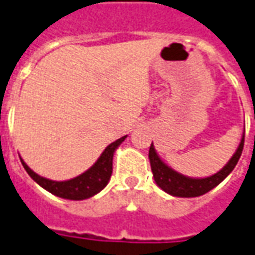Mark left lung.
<instances>
[{
    "mask_svg": "<svg viewBox=\"0 0 255 255\" xmlns=\"http://www.w3.org/2000/svg\"><path fill=\"white\" fill-rule=\"evenodd\" d=\"M243 146H245V133L243 138L241 140V144L236 150V153L232 155V158L230 162L217 173H214L213 176L205 177V179H191V177H186L177 173L173 169H171L169 166L165 165L161 158L157 155L154 150V146L151 143L149 150V158L150 165H151V172L154 176L155 183L158 184V187H161L165 192L175 195V197H199L203 195L208 191H210L212 188H214L217 184L224 180L225 177L230 175L232 169L235 168L238 161L241 158L242 151H243Z\"/></svg>",
    "mask_w": 255,
    "mask_h": 255,
    "instance_id": "8db88e82",
    "label": "left lung"
}]
</instances>
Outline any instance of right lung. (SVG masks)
Instances as JSON below:
<instances>
[{
  "label": "right lung",
  "instance_id": "add662e5",
  "mask_svg": "<svg viewBox=\"0 0 255 255\" xmlns=\"http://www.w3.org/2000/svg\"><path fill=\"white\" fill-rule=\"evenodd\" d=\"M124 139H126V136L117 139L116 142L109 144L89 171H86L80 176L67 180V182H53V180L41 177L39 175H36L34 171H31L28 165L23 160H21V164L24 166L27 173L41 187H43L49 192H52L54 195H57L60 198H65V199H73V201L87 199V198L95 195L97 192H100L108 184L112 176V171H113L115 150L117 149V146L122 143Z\"/></svg>",
  "mask_w": 255,
  "mask_h": 255
}]
</instances>
